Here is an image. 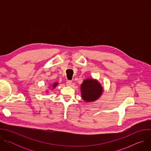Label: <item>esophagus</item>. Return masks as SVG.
Returning a JSON list of instances; mask_svg holds the SVG:
<instances>
[{
    "instance_id": "obj_1",
    "label": "esophagus",
    "mask_w": 151,
    "mask_h": 151,
    "mask_svg": "<svg viewBox=\"0 0 151 151\" xmlns=\"http://www.w3.org/2000/svg\"><path fill=\"white\" fill-rule=\"evenodd\" d=\"M66 85L68 86H70L72 85V81H69V80H68L66 81Z\"/></svg>"
}]
</instances>
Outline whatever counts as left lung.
Returning a JSON list of instances; mask_svg holds the SVG:
<instances>
[{
  "mask_svg": "<svg viewBox=\"0 0 151 151\" xmlns=\"http://www.w3.org/2000/svg\"><path fill=\"white\" fill-rule=\"evenodd\" d=\"M103 87L100 83L93 78L83 81L81 85V97L85 102H93L99 99L103 93Z\"/></svg>",
  "mask_w": 151,
  "mask_h": 151,
  "instance_id": "1",
  "label": "left lung"
}]
</instances>
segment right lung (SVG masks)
<instances>
[{"instance_id": "obj_1", "label": "right lung", "mask_w": 151, "mask_h": 151, "mask_svg": "<svg viewBox=\"0 0 151 151\" xmlns=\"http://www.w3.org/2000/svg\"><path fill=\"white\" fill-rule=\"evenodd\" d=\"M58 82H54L52 85H51L52 88V89L55 88L57 87V85H58ZM48 92H49V90H47V93H48Z\"/></svg>"}]
</instances>
